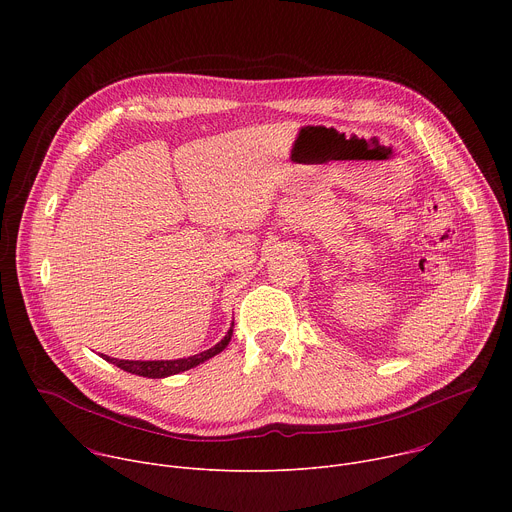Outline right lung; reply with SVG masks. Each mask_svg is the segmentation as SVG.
<instances>
[{
    "label": "right lung",
    "instance_id": "right-lung-1",
    "mask_svg": "<svg viewBox=\"0 0 512 512\" xmlns=\"http://www.w3.org/2000/svg\"><path fill=\"white\" fill-rule=\"evenodd\" d=\"M231 336H233V328L227 332V336L218 342L216 346L200 352V354H194V356H188V358H178V360H117V358H111L107 354H101L107 362L115 364V367L131 373V375H139V377H148V379H164V377H170V375H178L182 371H188L192 367H196V364L212 358L214 354L223 352L227 348V344L231 342Z\"/></svg>",
    "mask_w": 512,
    "mask_h": 512
}]
</instances>
